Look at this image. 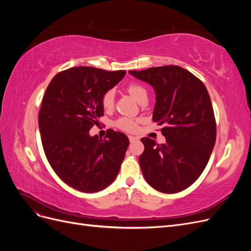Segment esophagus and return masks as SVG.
<instances>
[{
	"instance_id": "esophagus-1",
	"label": "esophagus",
	"mask_w": 251,
	"mask_h": 251,
	"mask_svg": "<svg viewBox=\"0 0 251 251\" xmlns=\"http://www.w3.org/2000/svg\"><path fill=\"white\" fill-rule=\"evenodd\" d=\"M128 139H130V142H131V143H133V142L138 140V138L135 137V136H128Z\"/></svg>"
}]
</instances>
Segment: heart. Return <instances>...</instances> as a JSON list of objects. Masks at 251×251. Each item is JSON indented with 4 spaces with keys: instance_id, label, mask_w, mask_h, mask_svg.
Here are the masks:
<instances>
[{
    "instance_id": "1",
    "label": "heart",
    "mask_w": 251,
    "mask_h": 251,
    "mask_svg": "<svg viewBox=\"0 0 251 251\" xmlns=\"http://www.w3.org/2000/svg\"><path fill=\"white\" fill-rule=\"evenodd\" d=\"M127 92L130 93L136 100H139L140 98L144 95H147V90L144 89L141 85L138 83H131L127 86ZM114 98H115V93L113 90H109L105 92L101 98V103L104 110H111L114 104ZM138 121L133 118L128 117H123L119 118L116 121V126L121 128V130L126 132H134L137 128Z\"/></svg>"
}]
</instances>
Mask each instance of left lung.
<instances>
[{
    "label": "left lung",
    "instance_id": "obj_1",
    "mask_svg": "<svg viewBox=\"0 0 251 251\" xmlns=\"http://www.w3.org/2000/svg\"><path fill=\"white\" fill-rule=\"evenodd\" d=\"M154 88L153 121L161 126L165 143L141 138L143 177L156 191L175 194L191 186L206 166L216 143L217 126L204 83L179 66L128 71Z\"/></svg>",
    "mask_w": 251,
    "mask_h": 251
}]
</instances>
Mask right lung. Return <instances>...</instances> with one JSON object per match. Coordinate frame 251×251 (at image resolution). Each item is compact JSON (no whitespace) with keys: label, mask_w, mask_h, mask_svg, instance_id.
<instances>
[{"label":"right lung","mask_w":251,"mask_h":251,"mask_svg":"<svg viewBox=\"0 0 251 251\" xmlns=\"http://www.w3.org/2000/svg\"><path fill=\"white\" fill-rule=\"evenodd\" d=\"M126 71L74 67L57 73L39 113L43 148L51 168L66 184L82 193L102 191L115 180L128 147L124 133L107 139L89 131L103 115L101 98Z\"/></svg>","instance_id":"right-lung-1"}]
</instances>
